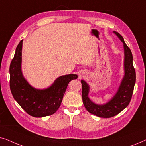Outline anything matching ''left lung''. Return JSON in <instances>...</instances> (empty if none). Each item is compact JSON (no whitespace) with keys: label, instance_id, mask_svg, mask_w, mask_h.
<instances>
[{"label":"left lung","instance_id":"obj_1","mask_svg":"<svg viewBox=\"0 0 146 146\" xmlns=\"http://www.w3.org/2000/svg\"><path fill=\"white\" fill-rule=\"evenodd\" d=\"M113 33L123 44L124 49V76L115 94L104 104H97L90 99V86L86 81L82 80V101L86 110L92 114L100 117L108 118L115 116L125 109L130 102L135 83V71L133 66V56L129 47L125 43L123 37L117 33Z\"/></svg>","mask_w":146,"mask_h":146}]
</instances>
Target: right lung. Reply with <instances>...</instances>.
I'll return each mask as SVG.
<instances>
[{"instance_id": "obj_1", "label": "right lung", "mask_w": 146, "mask_h": 146, "mask_svg": "<svg viewBox=\"0 0 146 146\" xmlns=\"http://www.w3.org/2000/svg\"><path fill=\"white\" fill-rule=\"evenodd\" d=\"M23 40L18 44L10 65V88L14 98L27 113L36 117L52 115L59 108L68 83L76 74L61 76L50 86L36 89L32 86L22 72Z\"/></svg>"}]
</instances>
